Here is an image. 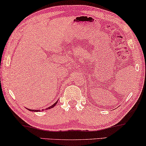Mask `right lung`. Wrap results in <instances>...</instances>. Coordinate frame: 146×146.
I'll return each instance as SVG.
<instances>
[{"label":"right lung","instance_id":"add662e5","mask_svg":"<svg viewBox=\"0 0 146 146\" xmlns=\"http://www.w3.org/2000/svg\"><path fill=\"white\" fill-rule=\"evenodd\" d=\"M57 102H58V101H57L56 103H55V104H54L53 105H52V106H51L50 107H48V108H46V109H50L52 108V107H54L57 104ZM27 109L29 110V111H34V112H39V111H40V110H32V109Z\"/></svg>","mask_w":146,"mask_h":146}]
</instances>
